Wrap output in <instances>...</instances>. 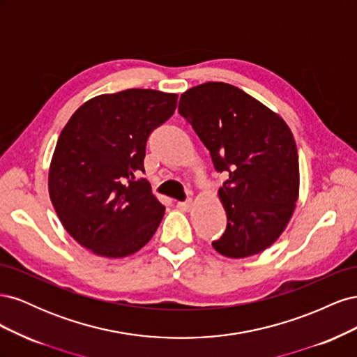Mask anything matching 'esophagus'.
I'll return each mask as SVG.
<instances>
[{
	"instance_id": "34e87169",
	"label": "esophagus",
	"mask_w": 357,
	"mask_h": 357,
	"mask_svg": "<svg viewBox=\"0 0 357 357\" xmlns=\"http://www.w3.org/2000/svg\"><path fill=\"white\" fill-rule=\"evenodd\" d=\"M177 208H180L181 211H189V210L192 208V199L178 201V202H177Z\"/></svg>"
}]
</instances>
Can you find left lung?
I'll use <instances>...</instances> for the list:
<instances>
[{"label": "left lung", "instance_id": "8db88e82", "mask_svg": "<svg viewBox=\"0 0 357 357\" xmlns=\"http://www.w3.org/2000/svg\"><path fill=\"white\" fill-rule=\"evenodd\" d=\"M178 113L208 149L226 229L213 247L226 257L264 252L289 223L299 195L294 135L282 117L232 84L208 82L180 96Z\"/></svg>", "mask_w": 357, "mask_h": 357}]
</instances>
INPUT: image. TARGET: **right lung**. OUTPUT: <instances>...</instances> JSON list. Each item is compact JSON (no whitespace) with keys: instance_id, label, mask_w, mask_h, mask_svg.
Wrapping results in <instances>:
<instances>
[{"instance_id":"1","label":"right lung","mask_w":357,"mask_h":357,"mask_svg":"<svg viewBox=\"0 0 357 357\" xmlns=\"http://www.w3.org/2000/svg\"><path fill=\"white\" fill-rule=\"evenodd\" d=\"M177 95L126 89L86 101L58 138L49 193L67 232L104 257L144 247L164 218L144 172L147 138L174 114Z\"/></svg>"}]
</instances>
